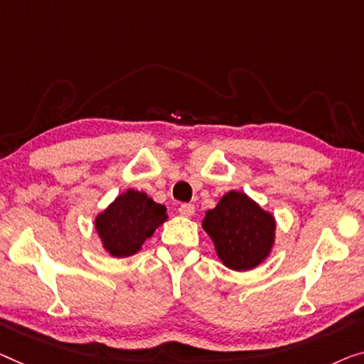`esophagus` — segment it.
Listing matches in <instances>:
<instances>
[{"mask_svg":"<svg viewBox=\"0 0 364 364\" xmlns=\"http://www.w3.org/2000/svg\"><path fill=\"white\" fill-rule=\"evenodd\" d=\"M178 213L183 217H193L194 213H196V208H194V204H181Z\"/></svg>","mask_w":364,"mask_h":364,"instance_id":"obj_1","label":"esophagus"}]
</instances>
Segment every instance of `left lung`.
Segmentation results:
<instances>
[{"label": "left lung", "instance_id": "1", "mask_svg": "<svg viewBox=\"0 0 364 364\" xmlns=\"http://www.w3.org/2000/svg\"><path fill=\"white\" fill-rule=\"evenodd\" d=\"M214 243L224 267L248 271L262 264L273 252L276 219L257 200L242 191H229L200 222Z\"/></svg>", "mask_w": 364, "mask_h": 364}]
</instances>
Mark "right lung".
Masks as SVG:
<instances>
[{"label": "right lung", "instance_id": "right-lung-1", "mask_svg": "<svg viewBox=\"0 0 364 364\" xmlns=\"http://www.w3.org/2000/svg\"><path fill=\"white\" fill-rule=\"evenodd\" d=\"M168 220L166 208L147 193L127 189L95 217L102 250L114 258H127L142 250L147 238Z\"/></svg>", "mask_w": 364, "mask_h": 364}]
</instances>
